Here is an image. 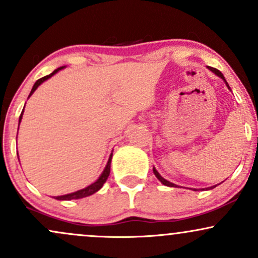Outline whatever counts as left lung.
<instances>
[{
  "mask_svg": "<svg viewBox=\"0 0 258 258\" xmlns=\"http://www.w3.org/2000/svg\"><path fill=\"white\" fill-rule=\"evenodd\" d=\"M209 69H210V70H211V72H212V73H215V74H216V75H217V76H220V78H221L222 80H223V81H224V82H226L227 87H228V88H229V90H230L229 85H228V84H227V81H226V79H224L223 74H222V73L220 72V70L215 69V68H209ZM153 171H154V174H155V176H156V178H158V179L160 180V182H161V183H162V184H164V185H167V186H177L176 184H173V183L168 182V180H167V179H165V178H164V177H161V176H160V173L158 172V171H156V168H155V167H153ZM215 186H216V185H214V186H210V189L215 188ZM194 190H195V191H197V190H198V189H194Z\"/></svg>",
  "mask_w": 258,
  "mask_h": 258,
  "instance_id": "obj_1",
  "label": "left lung"
}]
</instances>
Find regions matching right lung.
<instances>
[{
    "instance_id": "obj_1",
    "label": "right lung",
    "mask_w": 258,
    "mask_h": 258,
    "mask_svg": "<svg viewBox=\"0 0 258 258\" xmlns=\"http://www.w3.org/2000/svg\"><path fill=\"white\" fill-rule=\"evenodd\" d=\"M63 68H64V67L58 68V69H55L54 72H53L52 74H49V75L43 76V78L38 79L37 81L35 82V85L32 86L31 92H30V94H29V97H30L31 94L34 93L35 91H36V88H37L38 86H40L41 84H42V82L46 81V80H48L49 78H52V76L54 75V74H57V73L59 72V70H61V69H63ZM23 112H24V109H23L22 114H20V116H19V123H20V121H22ZM111 158H112V153L110 154V156H109L108 164H106V166H105V168H104V171H103L102 174H100V176H99V178L97 179L96 182L92 183L91 185L86 186V188H84V189H80V190H78V191H74V193L65 194V195H60V197H54V199H57V200H73V199H81V198L90 197V195L94 194V193H96V191H98L99 189L102 188V186H103V184H104V183L106 182V179H108L109 174H110V164H111Z\"/></svg>"
}]
</instances>
